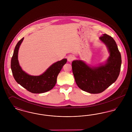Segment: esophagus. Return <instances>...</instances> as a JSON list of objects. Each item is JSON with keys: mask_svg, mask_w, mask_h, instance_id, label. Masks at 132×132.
I'll return each instance as SVG.
<instances>
[{"mask_svg": "<svg viewBox=\"0 0 132 132\" xmlns=\"http://www.w3.org/2000/svg\"><path fill=\"white\" fill-rule=\"evenodd\" d=\"M67 59H68V61L71 62V61H72L74 59V56H73V55H70V56L68 57Z\"/></svg>", "mask_w": 132, "mask_h": 132, "instance_id": "esophagus-1", "label": "esophagus"}]
</instances>
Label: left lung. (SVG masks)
I'll return each mask as SVG.
<instances>
[{"mask_svg":"<svg viewBox=\"0 0 132 132\" xmlns=\"http://www.w3.org/2000/svg\"><path fill=\"white\" fill-rule=\"evenodd\" d=\"M100 39L106 45L110 53L106 64L91 68L81 60H75L72 63L77 86L90 94H99L104 91L116 81L121 69V56L113 38L103 34Z\"/></svg>","mask_w":132,"mask_h":132,"instance_id":"left-lung-1","label":"left lung"}]
</instances>
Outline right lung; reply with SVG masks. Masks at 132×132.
Here are the masks:
<instances>
[{"label":"right lung","mask_w":132,"mask_h":132,"mask_svg":"<svg viewBox=\"0 0 132 132\" xmlns=\"http://www.w3.org/2000/svg\"><path fill=\"white\" fill-rule=\"evenodd\" d=\"M23 39L24 38L20 39L16 44L11 58V68L13 77L16 82L31 93L41 94L48 92L55 85L57 76L67 59H63L53 64L41 75H29L21 69L18 60L19 47Z\"/></svg>","instance_id":"right-lung-1"}]
</instances>
